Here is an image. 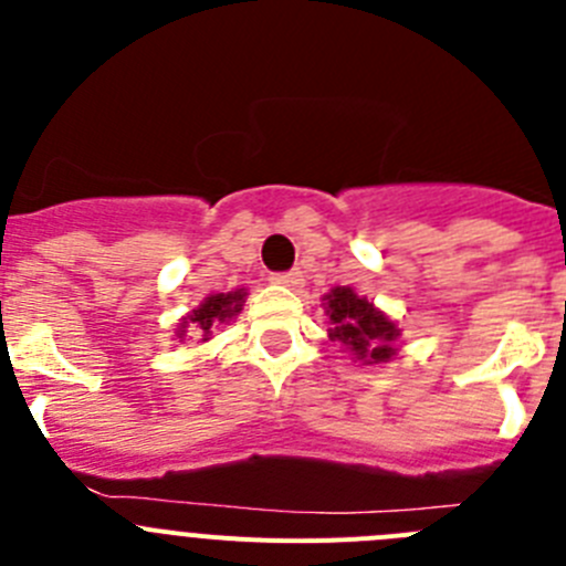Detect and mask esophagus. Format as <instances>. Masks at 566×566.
I'll use <instances>...</instances> for the list:
<instances>
[{
	"instance_id": "1",
	"label": "esophagus",
	"mask_w": 566,
	"mask_h": 566,
	"mask_svg": "<svg viewBox=\"0 0 566 566\" xmlns=\"http://www.w3.org/2000/svg\"><path fill=\"white\" fill-rule=\"evenodd\" d=\"M274 283H280V286L286 289H300L303 286V272L300 269H292V272H283V274H274Z\"/></svg>"
}]
</instances>
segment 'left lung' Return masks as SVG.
<instances>
[{
  "mask_svg": "<svg viewBox=\"0 0 566 566\" xmlns=\"http://www.w3.org/2000/svg\"><path fill=\"white\" fill-rule=\"evenodd\" d=\"M326 314L332 319L328 337L343 343L359 363H388L397 354L399 328L388 314L359 297L354 289L337 286L326 294Z\"/></svg>",
  "mask_w": 566,
  "mask_h": 566,
  "instance_id": "1",
  "label": "left lung"
}]
</instances>
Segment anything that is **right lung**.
<instances>
[{"label":"right lung","mask_w":566,"mask_h":566,"mask_svg":"<svg viewBox=\"0 0 566 566\" xmlns=\"http://www.w3.org/2000/svg\"><path fill=\"white\" fill-rule=\"evenodd\" d=\"M243 303H247V292L243 289H238V292H229V294H209L207 300H203L201 306L192 308V314H187V317L181 319V326H178V337H187V332L203 334V339L212 337V326H218V323H227V319H232L234 314H240V308H243Z\"/></svg>","instance_id":"obj_1"}]
</instances>
